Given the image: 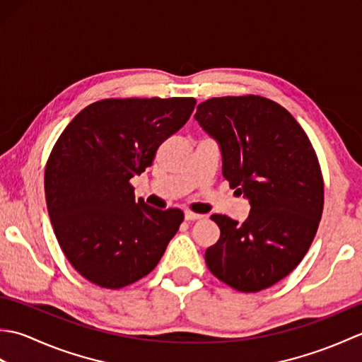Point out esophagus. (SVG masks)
Returning a JSON list of instances; mask_svg holds the SVG:
<instances>
[{"label": "esophagus", "instance_id": "obj_1", "mask_svg": "<svg viewBox=\"0 0 362 362\" xmlns=\"http://www.w3.org/2000/svg\"><path fill=\"white\" fill-rule=\"evenodd\" d=\"M204 216H202V214H199V213H194V211H185V219L187 221H197V219H202Z\"/></svg>", "mask_w": 362, "mask_h": 362}]
</instances>
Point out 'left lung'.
<instances>
[{
  "label": "left lung",
  "mask_w": 362,
  "mask_h": 362,
  "mask_svg": "<svg viewBox=\"0 0 362 362\" xmlns=\"http://www.w3.org/2000/svg\"><path fill=\"white\" fill-rule=\"evenodd\" d=\"M222 151V174L250 202L243 224L211 214L221 236L206 249L210 272L240 292L274 286L300 264L324 211L317 153L296 118L271 99L211 98L194 115Z\"/></svg>",
  "instance_id": "8db88e82"
}]
</instances>
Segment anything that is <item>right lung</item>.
I'll return each instance as SVG.
<instances>
[{
	"mask_svg": "<svg viewBox=\"0 0 362 362\" xmlns=\"http://www.w3.org/2000/svg\"><path fill=\"white\" fill-rule=\"evenodd\" d=\"M194 105V98L103 99L57 138L45 169L46 205L60 249L86 280L121 289L163 257L183 211L135 199L130 179L152 165Z\"/></svg>",
	"mask_w": 362,
	"mask_h": 362,
	"instance_id": "1",
	"label": "right lung"
}]
</instances>
